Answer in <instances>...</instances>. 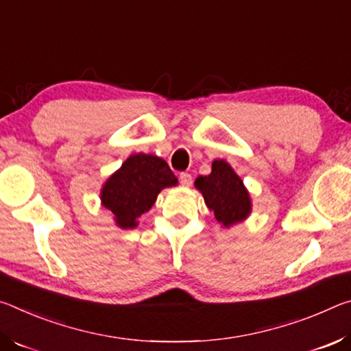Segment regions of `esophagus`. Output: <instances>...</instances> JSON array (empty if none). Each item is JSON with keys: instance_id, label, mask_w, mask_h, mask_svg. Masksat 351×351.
<instances>
[{"instance_id": "esophagus-1", "label": "esophagus", "mask_w": 351, "mask_h": 351, "mask_svg": "<svg viewBox=\"0 0 351 351\" xmlns=\"http://www.w3.org/2000/svg\"><path fill=\"white\" fill-rule=\"evenodd\" d=\"M180 183H182L183 186H191V183H193L191 174H188V172H182V174H180Z\"/></svg>"}]
</instances>
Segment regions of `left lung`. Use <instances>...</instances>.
Masks as SVG:
<instances>
[{
    "label": "left lung",
    "mask_w": 351,
    "mask_h": 351,
    "mask_svg": "<svg viewBox=\"0 0 351 351\" xmlns=\"http://www.w3.org/2000/svg\"><path fill=\"white\" fill-rule=\"evenodd\" d=\"M194 186L204 196L208 208L222 227L245 221L252 213V199L244 182L226 160L217 158L211 163L208 176H199Z\"/></svg>",
    "instance_id": "obj_1"
}]
</instances>
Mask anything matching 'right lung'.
<instances>
[{"label":"right lung","mask_w":351,"mask_h":351,"mask_svg":"<svg viewBox=\"0 0 351 351\" xmlns=\"http://www.w3.org/2000/svg\"><path fill=\"white\" fill-rule=\"evenodd\" d=\"M179 180L163 158L152 154H132L101 188V205L112 211L117 227H138V217L147 213L160 191Z\"/></svg>","instance_id":"add662e5"}]
</instances>
